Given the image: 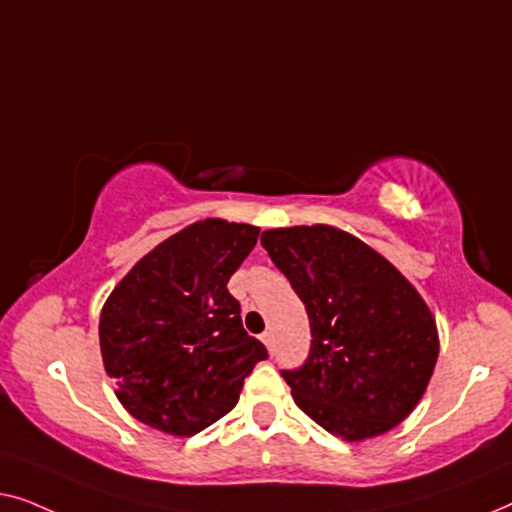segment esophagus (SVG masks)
<instances>
[{"label": "esophagus", "mask_w": 512, "mask_h": 512, "mask_svg": "<svg viewBox=\"0 0 512 512\" xmlns=\"http://www.w3.org/2000/svg\"><path fill=\"white\" fill-rule=\"evenodd\" d=\"M261 340L265 342V347H268L270 352H275V335H272V331H265V333L261 335Z\"/></svg>", "instance_id": "34e87169"}]
</instances>
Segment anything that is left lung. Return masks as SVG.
Wrapping results in <instances>:
<instances>
[{
  "label": "left lung",
  "instance_id": "left-lung-1",
  "mask_svg": "<svg viewBox=\"0 0 512 512\" xmlns=\"http://www.w3.org/2000/svg\"><path fill=\"white\" fill-rule=\"evenodd\" d=\"M261 244L310 319V354L282 370L298 408L342 440L401 424L438 359L436 321L415 286L331 226L265 230Z\"/></svg>",
  "mask_w": 512,
  "mask_h": 512
}]
</instances>
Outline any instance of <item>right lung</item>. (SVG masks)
Listing matches in <instances>:
<instances>
[{
    "mask_svg": "<svg viewBox=\"0 0 512 512\" xmlns=\"http://www.w3.org/2000/svg\"><path fill=\"white\" fill-rule=\"evenodd\" d=\"M258 233L247 223L198 221L111 291L100 317L102 359L118 401L139 422L193 436L235 408L244 377L268 359L228 291Z\"/></svg>",
    "mask_w": 512,
    "mask_h": 512,
    "instance_id": "1",
    "label": "right lung"
}]
</instances>
